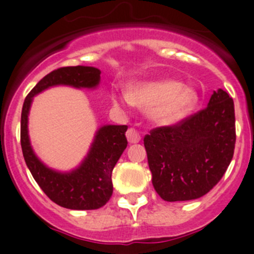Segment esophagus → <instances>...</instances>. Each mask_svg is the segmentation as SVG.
<instances>
[{"mask_svg": "<svg viewBox=\"0 0 254 254\" xmlns=\"http://www.w3.org/2000/svg\"><path fill=\"white\" fill-rule=\"evenodd\" d=\"M127 139L130 143H137L140 140H141V136H140V134L136 131V130L130 127V129L127 131Z\"/></svg>", "mask_w": 254, "mask_h": 254, "instance_id": "esophagus-1", "label": "esophagus"}]
</instances>
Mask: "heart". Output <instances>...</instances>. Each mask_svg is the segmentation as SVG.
Returning <instances> with one entry per match:
<instances>
[{
  "instance_id": "1",
  "label": "heart",
  "mask_w": 254,
  "mask_h": 254,
  "mask_svg": "<svg viewBox=\"0 0 254 254\" xmlns=\"http://www.w3.org/2000/svg\"><path fill=\"white\" fill-rule=\"evenodd\" d=\"M198 101V93L193 88L171 78L141 82L130 87L127 96H113V104L117 107L131 103L150 109V118L160 125L182 120L195 108Z\"/></svg>"
}]
</instances>
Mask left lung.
<instances>
[{
  "mask_svg": "<svg viewBox=\"0 0 254 254\" xmlns=\"http://www.w3.org/2000/svg\"><path fill=\"white\" fill-rule=\"evenodd\" d=\"M235 142L234 101L219 88L205 109L173 127L153 129L145 136L153 188L166 201L205 195L226 172Z\"/></svg>",
  "mask_w": 254,
  "mask_h": 254,
  "instance_id": "1",
  "label": "left lung"
}]
</instances>
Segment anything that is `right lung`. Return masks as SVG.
Wrapping results in <instances>:
<instances>
[{"label": "right lung", "instance_id": "add662e5", "mask_svg": "<svg viewBox=\"0 0 254 254\" xmlns=\"http://www.w3.org/2000/svg\"><path fill=\"white\" fill-rule=\"evenodd\" d=\"M101 70L92 66H67L48 73L24 99L20 117V145L24 161L42 190L58 205L71 210H94L106 205L113 194L112 172L127 148V125H103L94 135L87 156L68 172L53 170L35 155L28 134V117L33 98L55 86L94 89Z\"/></svg>", "mask_w": 254, "mask_h": 254}]
</instances>
